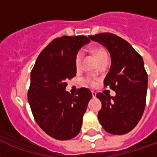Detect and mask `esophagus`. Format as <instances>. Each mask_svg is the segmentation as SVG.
Segmentation results:
<instances>
[{"label": "esophagus", "instance_id": "esophagus-1", "mask_svg": "<svg viewBox=\"0 0 157 157\" xmlns=\"http://www.w3.org/2000/svg\"><path fill=\"white\" fill-rule=\"evenodd\" d=\"M92 96H93V98H95V97H96V93L94 92V91H92Z\"/></svg>", "mask_w": 157, "mask_h": 157}]
</instances>
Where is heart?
I'll list each match as a JSON object with an SVG mask.
<instances>
[{
    "instance_id": "b5f03b06",
    "label": "heart",
    "mask_w": 157,
    "mask_h": 157,
    "mask_svg": "<svg viewBox=\"0 0 157 157\" xmlns=\"http://www.w3.org/2000/svg\"><path fill=\"white\" fill-rule=\"evenodd\" d=\"M94 53L95 55L98 62H99L100 60H102V59H104L105 58H108V54H107L106 51H105V49L101 48H96L94 49ZM82 58H83L82 52H78L77 53V55H76V57H75V67L78 69L80 68V67H81ZM83 82L86 83V84H90L91 86H95L96 84H97V82H96L95 80L90 77L85 78L83 79Z\"/></svg>"
}]
</instances>
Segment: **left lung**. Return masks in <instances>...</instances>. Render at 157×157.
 <instances>
[{
	"mask_svg": "<svg viewBox=\"0 0 157 157\" xmlns=\"http://www.w3.org/2000/svg\"><path fill=\"white\" fill-rule=\"evenodd\" d=\"M89 37L109 52L111 65L104 83L116 93L114 97L96 94L102 103L98 113L99 123L113 135L128 133L139 123L146 106L148 77L142 58L129 42L115 34L99 33Z\"/></svg>",
	"mask_w": 157,
	"mask_h": 157,
	"instance_id": "obj_1",
	"label": "left lung"
}]
</instances>
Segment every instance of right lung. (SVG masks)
<instances>
[{
	"mask_svg": "<svg viewBox=\"0 0 157 157\" xmlns=\"http://www.w3.org/2000/svg\"><path fill=\"white\" fill-rule=\"evenodd\" d=\"M90 40L84 36L56 38L37 57L31 72L27 97L35 121L56 140H70L78 135L92 93L86 88L76 95L66 91V81L76 75L75 57Z\"/></svg>",
	"mask_w": 157,
	"mask_h": 157,
	"instance_id": "1",
	"label": "right lung"
}]
</instances>
